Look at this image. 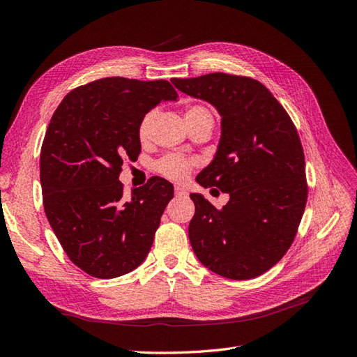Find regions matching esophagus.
<instances>
[{
  "mask_svg": "<svg viewBox=\"0 0 357 357\" xmlns=\"http://www.w3.org/2000/svg\"><path fill=\"white\" fill-rule=\"evenodd\" d=\"M174 193H176V197H188V192L183 189L181 186H176Z\"/></svg>",
  "mask_w": 357,
  "mask_h": 357,
  "instance_id": "obj_1",
  "label": "esophagus"
}]
</instances>
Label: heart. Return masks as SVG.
<instances>
[{
    "label": "heart",
    "mask_w": 357,
    "mask_h": 357,
    "mask_svg": "<svg viewBox=\"0 0 357 357\" xmlns=\"http://www.w3.org/2000/svg\"><path fill=\"white\" fill-rule=\"evenodd\" d=\"M156 114H158V112L153 109V110H149L142 119H139L138 138L142 143H147L150 137H152V129H153ZM185 116H186V122H188L189 128L197 126L202 122H213V116H211L210 110L207 109V107H204L201 104L189 105L186 109ZM197 164H198L197 159L186 158V156L177 155V153H169V155L162 156L160 159L156 160L155 169L162 177H165L172 181H181L189 176V172Z\"/></svg>",
    "instance_id": "b5f03b06"
}]
</instances>
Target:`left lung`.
Masks as SVG:
<instances>
[{
  "label": "left lung",
  "instance_id": "left-lung-1",
  "mask_svg": "<svg viewBox=\"0 0 357 357\" xmlns=\"http://www.w3.org/2000/svg\"><path fill=\"white\" fill-rule=\"evenodd\" d=\"M171 82L222 116L219 150L197 181L231 198L215 208L192 193L193 252L222 277L261 275L286 255L305 210V156L296 126L273 93L245 75L211 73Z\"/></svg>",
  "mask_w": 357,
  "mask_h": 357
}]
</instances>
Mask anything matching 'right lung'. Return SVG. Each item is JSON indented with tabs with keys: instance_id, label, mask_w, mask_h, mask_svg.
Wrapping results in <instances>:
<instances>
[{
	"instance_id": "add662e5",
	"label": "right lung",
	"mask_w": 357,
	"mask_h": 357,
	"mask_svg": "<svg viewBox=\"0 0 357 357\" xmlns=\"http://www.w3.org/2000/svg\"><path fill=\"white\" fill-rule=\"evenodd\" d=\"M177 98L167 80L105 77L73 89L53 113L40 155L43 205L63 252L86 274L131 273L152 247L174 189L152 177L125 199L119 174L142 150L139 119Z\"/></svg>"
}]
</instances>
